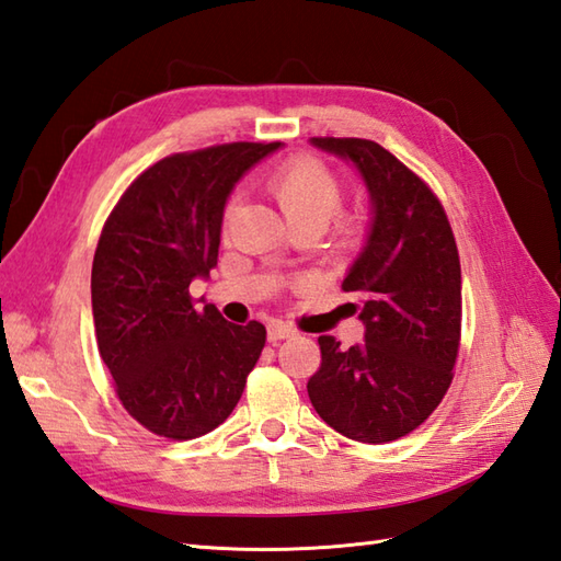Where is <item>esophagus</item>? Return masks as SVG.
Returning <instances> with one entry per match:
<instances>
[{
  "mask_svg": "<svg viewBox=\"0 0 561 561\" xmlns=\"http://www.w3.org/2000/svg\"><path fill=\"white\" fill-rule=\"evenodd\" d=\"M294 335H299V330L282 323V320H272L270 328H267V340L270 342H277V340H289Z\"/></svg>",
  "mask_w": 561,
  "mask_h": 561,
  "instance_id": "esophagus-1",
  "label": "esophagus"
}]
</instances>
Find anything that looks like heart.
I'll use <instances>...</instances> for the list:
<instances>
[{"label":"heart","mask_w":561,"mask_h":561,"mask_svg":"<svg viewBox=\"0 0 561 561\" xmlns=\"http://www.w3.org/2000/svg\"><path fill=\"white\" fill-rule=\"evenodd\" d=\"M265 187L294 229L308 224L325 229L328 221L335 217L337 209L342 207V197H344V183L340 173L325 161H320L316 157H306V153L282 161L277 169L265 178ZM236 205H238L236 197H229V202H226L224 207L226 224L231 221ZM340 233L342 238L356 236L359 233V221L354 217L342 219Z\"/></svg>","instance_id":"obj_1"}]
</instances>
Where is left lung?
<instances>
[{"label":"left lung","instance_id":"obj_1","mask_svg":"<svg viewBox=\"0 0 561 561\" xmlns=\"http://www.w3.org/2000/svg\"><path fill=\"white\" fill-rule=\"evenodd\" d=\"M352 159L374 202L371 236L342 289L362 301L364 344L320 335L308 380L320 420L362 444L414 432L444 400L460 350V257L446 209L428 183L371 139L313 137Z\"/></svg>","mask_w":561,"mask_h":561}]
</instances>
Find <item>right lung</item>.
<instances>
[{"label":"right lung","mask_w":561,"mask_h":561,"mask_svg":"<svg viewBox=\"0 0 561 561\" xmlns=\"http://www.w3.org/2000/svg\"><path fill=\"white\" fill-rule=\"evenodd\" d=\"M279 141L171 153L141 171L103 224L91 270L96 342L117 400L151 434L205 436L233 412L265 347L257 320L233 325L190 282L217 267L233 183Z\"/></svg>","instance_id":"obj_1"}]
</instances>
